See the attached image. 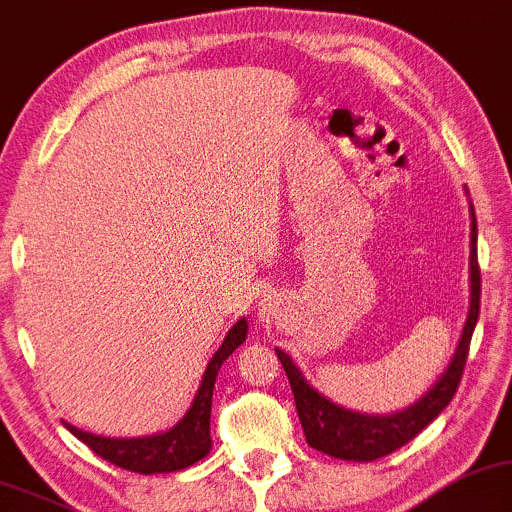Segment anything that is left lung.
I'll return each mask as SVG.
<instances>
[{
    "label": "left lung",
    "instance_id": "1",
    "mask_svg": "<svg viewBox=\"0 0 512 512\" xmlns=\"http://www.w3.org/2000/svg\"><path fill=\"white\" fill-rule=\"evenodd\" d=\"M480 293L482 283L480 264H477V219L475 208L470 203V309L461 340H458L454 357L437 378V383L418 401H413L411 406L387 413V416H371V413L345 409V406H338L335 401L323 397L319 390H314L307 383V378L295 366V361L283 349H276L283 371L290 380V390L295 394V409L297 416H300L307 444L316 451H323V454L342 458V461L368 463L392 454L399 446L411 442L418 432L428 428L432 420L449 406V401L454 399L458 390V383H461L472 331H475L477 316H480Z\"/></svg>",
    "mask_w": 512,
    "mask_h": 512
}]
</instances>
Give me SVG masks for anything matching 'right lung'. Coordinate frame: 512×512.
<instances>
[{
	"label": "right lung",
	"instance_id": "add662e5",
	"mask_svg": "<svg viewBox=\"0 0 512 512\" xmlns=\"http://www.w3.org/2000/svg\"><path fill=\"white\" fill-rule=\"evenodd\" d=\"M248 338V319H238L234 323L222 347L217 349L215 357L210 359L205 368L203 380L196 397L191 401V409L184 413V418L177 425H172L167 432L148 437H103L94 432H84L75 425L63 420V425L73 432V435L89 446L96 456L106 458L108 463L118 465L122 470L141 472V475H155V472H177L189 468L205 458L212 449L210 437V411H212V390H215V380L219 368L238 347Z\"/></svg>",
	"mask_w": 512,
	"mask_h": 512
}]
</instances>
